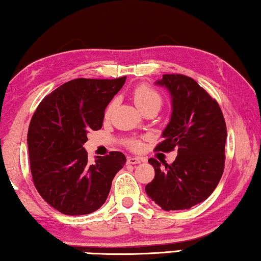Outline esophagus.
I'll return each instance as SVG.
<instances>
[{
    "label": "esophagus",
    "mask_w": 261,
    "mask_h": 261,
    "mask_svg": "<svg viewBox=\"0 0 261 261\" xmlns=\"http://www.w3.org/2000/svg\"><path fill=\"white\" fill-rule=\"evenodd\" d=\"M143 159H139V157L134 156H128L127 157V163L128 165H137V163H140Z\"/></svg>",
    "instance_id": "1"
}]
</instances>
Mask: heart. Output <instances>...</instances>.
<instances>
[{
    "label": "heart",
    "instance_id": "heart-1",
    "mask_svg": "<svg viewBox=\"0 0 261 261\" xmlns=\"http://www.w3.org/2000/svg\"><path fill=\"white\" fill-rule=\"evenodd\" d=\"M132 96H133V100L136 102L138 108L140 109L143 112H159L161 108L163 106V102H165V99L161 93L157 91L156 88H153L152 86L147 85V83H140L137 87H134L133 92H132ZM116 105H117V99H112V100L109 102L108 106H106L104 116L105 118H110V116L114 112ZM127 145L130 147V149H139L141 146L140 140L138 139H130L127 143Z\"/></svg>",
    "mask_w": 261,
    "mask_h": 261
}]
</instances>
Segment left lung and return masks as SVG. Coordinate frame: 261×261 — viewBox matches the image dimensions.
Wrapping results in <instances>:
<instances>
[{
  "label": "left lung",
  "mask_w": 261,
  "mask_h": 261,
  "mask_svg": "<svg viewBox=\"0 0 261 261\" xmlns=\"http://www.w3.org/2000/svg\"><path fill=\"white\" fill-rule=\"evenodd\" d=\"M157 85L172 94L173 112L155 151L178 150L165 169L150 159L155 178L145 191L165 211L189 209L207 199L219 184L225 167L226 123L218 101L191 77L166 73Z\"/></svg>",
  "instance_id": "left-lung-1"
}]
</instances>
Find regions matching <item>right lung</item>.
Returning a JSON list of instances; mask_svg holds the SVG:
<instances>
[{"label": "right lung", "instance_id": "add662e5", "mask_svg": "<svg viewBox=\"0 0 261 261\" xmlns=\"http://www.w3.org/2000/svg\"><path fill=\"white\" fill-rule=\"evenodd\" d=\"M124 82L125 76L71 80L44 96L32 115L28 132L32 181L60 213L83 215L100 208L124 166L120 151L89 163L83 147L87 133L101 128L105 108Z\"/></svg>", "mask_w": 261, "mask_h": 261}]
</instances>
